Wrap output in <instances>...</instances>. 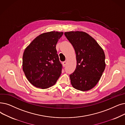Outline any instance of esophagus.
Instances as JSON below:
<instances>
[{
    "instance_id": "34e87169",
    "label": "esophagus",
    "mask_w": 125,
    "mask_h": 125,
    "mask_svg": "<svg viewBox=\"0 0 125 125\" xmlns=\"http://www.w3.org/2000/svg\"><path fill=\"white\" fill-rule=\"evenodd\" d=\"M67 62L66 61H64V62H62V65H63V66L64 67H65V66L66 65V64H67Z\"/></svg>"
}]
</instances>
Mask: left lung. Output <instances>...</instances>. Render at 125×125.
<instances>
[{"instance_id":"1","label":"left lung","mask_w":125,"mask_h":125,"mask_svg":"<svg viewBox=\"0 0 125 125\" xmlns=\"http://www.w3.org/2000/svg\"><path fill=\"white\" fill-rule=\"evenodd\" d=\"M64 35L73 46L77 60L74 72L69 75L75 89L88 91L98 83L105 66V55L95 40L82 31L65 32Z\"/></svg>"}]
</instances>
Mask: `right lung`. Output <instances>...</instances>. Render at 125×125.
I'll list each match as a JSON object with an SVG mask.
<instances>
[{"label": "right lung", "mask_w": 125, "mask_h": 125, "mask_svg": "<svg viewBox=\"0 0 125 125\" xmlns=\"http://www.w3.org/2000/svg\"><path fill=\"white\" fill-rule=\"evenodd\" d=\"M63 32L51 31L37 36L25 49L22 69L27 79L36 87L46 89L55 85L61 73L56 44Z\"/></svg>", "instance_id": "add662e5"}]
</instances>
